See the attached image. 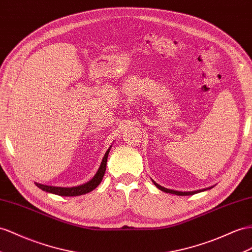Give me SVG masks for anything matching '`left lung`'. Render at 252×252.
<instances>
[{
	"label": "left lung",
	"instance_id": "obj_1",
	"mask_svg": "<svg viewBox=\"0 0 252 252\" xmlns=\"http://www.w3.org/2000/svg\"><path fill=\"white\" fill-rule=\"evenodd\" d=\"M152 182L154 183V185H156L158 189H160L162 191L169 192V193H175V195H177V196H190V195H195V193L201 192V191H204V190H208V189H211L213 188V186H211V188H206V189H198V190H192V191H180V190H173V189H165V188H163V186H160L159 184H158L157 182H154L153 180H152Z\"/></svg>",
	"mask_w": 252,
	"mask_h": 252
}]
</instances>
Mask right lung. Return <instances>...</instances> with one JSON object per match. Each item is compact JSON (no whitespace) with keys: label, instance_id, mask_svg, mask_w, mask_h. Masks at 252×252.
<instances>
[{"label":"right lung","instance_id":"obj_1","mask_svg":"<svg viewBox=\"0 0 252 252\" xmlns=\"http://www.w3.org/2000/svg\"><path fill=\"white\" fill-rule=\"evenodd\" d=\"M111 147L108 148L107 151L105 152L104 157L102 158V162L100 164V167L98 171L95 172V175L92 180H89L88 182L84 183L82 185H77V186H72V188H61V186H50V185H44L35 182L37 188H39L40 189L47 191V192H52L54 195H59V196H64V197H74V196H80L84 195V193H87L89 191L94 190L96 186H98L103 177H104V173L106 170V162H107V158H108V153L111 151Z\"/></svg>","mask_w":252,"mask_h":252}]
</instances>
